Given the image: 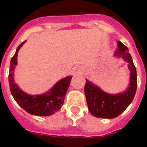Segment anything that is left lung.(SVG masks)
<instances>
[{
    "instance_id": "left-lung-1",
    "label": "left lung",
    "mask_w": 147,
    "mask_h": 147,
    "mask_svg": "<svg viewBox=\"0 0 147 147\" xmlns=\"http://www.w3.org/2000/svg\"><path fill=\"white\" fill-rule=\"evenodd\" d=\"M118 49L114 55L122 58L128 62L130 71V83L129 88L123 93L118 94H109L105 93L98 87L86 80L85 85V94L88 107L93 116L100 118H114L125 111L132 102L137 87V70L128 48L120 41L117 42Z\"/></svg>"
}]
</instances>
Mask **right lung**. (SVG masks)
<instances>
[{"mask_svg": "<svg viewBox=\"0 0 147 147\" xmlns=\"http://www.w3.org/2000/svg\"><path fill=\"white\" fill-rule=\"evenodd\" d=\"M25 42L26 41L23 42L17 47L16 53L10 61L8 77L10 92L17 104L27 113L36 116H49L58 111L63 105L65 95L69 88L72 76H68L61 79L49 92L43 94L30 95L21 91L14 83L13 76L14 67L17 64V53Z\"/></svg>", "mask_w": 147, "mask_h": 147, "instance_id": "right-lung-1", "label": "right lung"}]
</instances>
